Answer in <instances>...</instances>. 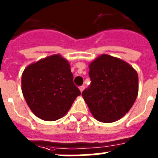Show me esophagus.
<instances>
[{
  "label": "esophagus",
  "mask_w": 158,
  "mask_h": 158,
  "mask_svg": "<svg viewBox=\"0 0 158 158\" xmlns=\"http://www.w3.org/2000/svg\"><path fill=\"white\" fill-rule=\"evenodd\" d=\"M79 89H80L81 92H83V90L85 89V85H81L80 87H79Z\"/></svg>",
  "instance_id": "1"
}]
</instances>
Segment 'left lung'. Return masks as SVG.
Wrapping results in <instances>:
<instances>
[{
  "label": "left lung",
  "mask_w": 158,
  "mask_h": 158,
  "mask_svg": "<svg viewBox=\"0 0 158 158\" xmlns=\"http://www.w3.org/2000/svg\"><path fill=\"white\" fill-rule=\"evenodd\" d=\"M91 84L82 96L96 119L112 123L126 115L139 93L138 73L119 58L102 54L89 65Z\"/></svg>",
  "instance_id": "obj_1"
}]
</instances>
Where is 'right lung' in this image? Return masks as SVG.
Here are the masks:
<instances>
[{"label": "right lung", "mask_w": 158, "mask_h": 158, "mask_svg": "<svg viewBox=\"0 0 158 158\" xmlns=\"http://www.w3.org/2000/svg\"><path fill=\"white\" fill-rule=\"evenodd\" d=\"M21 84L30 109L46 121L63 117L81 95L73 83L69 62L59 54L28 65L22 74Z\"/></svg>", "instance_id": "right-lung-1"}]
</instances>
